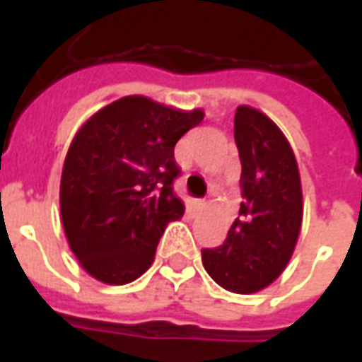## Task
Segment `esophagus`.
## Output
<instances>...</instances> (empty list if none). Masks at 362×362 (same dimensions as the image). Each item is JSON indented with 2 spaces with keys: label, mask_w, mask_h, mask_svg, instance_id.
Returning a JSON list of instances; mask_svg holds the SVG:
<instances>
[{
  "label": "esophagus",
  "mask_w": 362,
  "mask_h": 362,
  "mask_svg": "<svg viewBox=\"0 0 362 362\" xmlns=\"http://www.w3.org/2000/svg\"><path fill=\"white\" fill-rule=\"evenodd\" d=\"M205 205H207L205 199H196V202H194V207H196V209H204Z\"/></svg>",
  "instance_id": "1"
}]
</instances>
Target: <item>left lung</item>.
<instances>
[{"label": "left lung", "instance_id": "8db88e82", "mask_svg": "<svg viewBox=\"0 0 362 362\" xmlns=\"http://www.w3.org/2000/svg\"><path fill=\"white\" fill-rule=\"evenodd\" d=\"M235 141L243 165V204L225 243L202 250L211 279L238 295L258 293L279 277L303 225V188L295 153L277 124L238 106Z\"/></svg>", "mask_w": 362, "mask_h": 362}]
</instances>
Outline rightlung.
I'll return each instance as SVG.
<instances>
[{
    "label": "right lung",
    "mask_w": 362,
    "mask_h": 362,
    "mask_svg": "<svg viewBox=\"0 0 362 362\" xmlns=\"http://www.w3.org/2000/svg\"><path fill=\"white\" fill-rule=\"evenodd\" d=\"M129 95L93 114L69 145L59 209L69 248L90 277L126 285L147 272L170 221L184 215L174 145L204 119Z\"/></svg>",
    "instance_id": "right-lung-1"
}]
</instances>
